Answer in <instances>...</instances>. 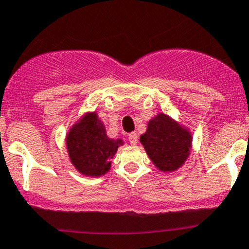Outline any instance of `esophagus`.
<instances>
[{
  "label": "esophagus",
  "mask_w": 249,
  "mask_h": 249,
  "mask_svg": "<svg viewBox=\"0 0 249 249\" xmlns=\"http://www.w3.org/2000/svg\"><path fill=\"white\" fill-rule=\"evenodd\" d=\"M137 140H139V136H137L136 133H130L129 135H128V141L130 142V144L135 145L137 143Z\"/></svg>",
  "instance_id": "1"
}]
</instances>
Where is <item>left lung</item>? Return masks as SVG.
<instances>
[{
  "label": "left lung",
  "mask_w": 249,
  "mask_h": 249,
  "mask_svg": "<svg viewBox=\"0 0 249 249\" xmlns=\"http://www.w3.org/2000/svg\"><path fill=\"white\" fill-rule=\"evenodd\" d=\"M140 141L154 164L162 171H174L179 168L191 148L189 131L164 114H159L149 121L148 129Z\"/></svg>",
  "instance_id": "8db88e82"
}]
</instances>
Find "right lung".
I'll use <instances>...</instances> for the list:
<instances>
[{
  "instance_id": "obj_1",
  "label": "right lung",
  "mask_w": 249,
  "mask_h": 249,
  "mask_svg": "<svg viewBox=\"0 0 249 249\" xmlns=\"http://www.w3.org/2000/svg\"><path fill=\"white\" fill-rule=\"evenodd\" d=\"M72 164L86 176L99 177L108 171L121 140H112L95 113L89 114L72 128L66 139Z\"/></svg>"
}]
</instances>
